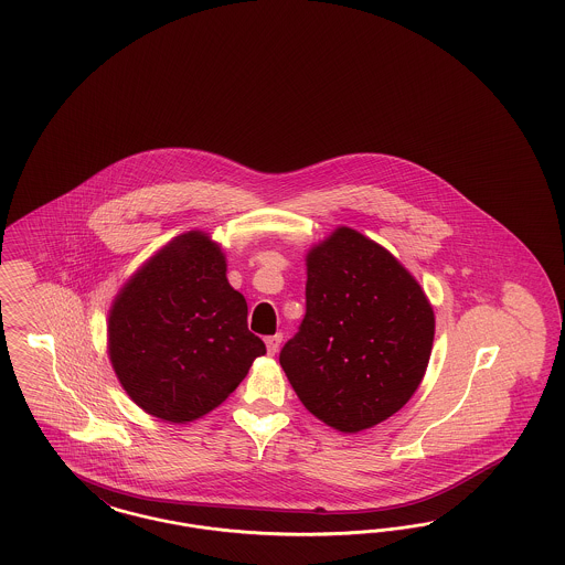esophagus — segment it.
<instances>
[{"label":"esophagus","mask_w":565,"mask_h":565,"mask_svg":"<svg viewBox=\"0 0 565 565\" xmlns=\"http://www.w3.org/2000/svg\"><path fill=\"white\" fill-rule=\"evenodd\" d=\"M281 333H275V335H269V338H265V343H267V352L274 356L275 352L279 350V343H281Z\"/></svg>","instance_id":"1"}]
</instances>
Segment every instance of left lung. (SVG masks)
I'll use <instances>...</instances> for the list:
<instances>
[{
	"mask_svg": "<svg viewBox=\"0 0 565 565\" xmlns=\"http://www.w3.org/2000/svg\"><path fill=\"white\" fill-rule=\"evenodd\" d=\"M435 338L420 284L352 227L307 255V315L279 364L300 402L342 433L375 427L418 390Z\"/></svg>",
	"mask_w": 565,
	"mask_h": 565,
	"instance_id": "1",
	"label": "left lung"
}]
</instances>
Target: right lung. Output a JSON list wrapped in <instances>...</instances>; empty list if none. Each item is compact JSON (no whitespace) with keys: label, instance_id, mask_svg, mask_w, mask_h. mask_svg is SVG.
<instances>
[{"label":"right lung","instance_id":"obj_1","mask_svg":"<svg viewBox=\"0 0 565 565\" xmlns=\"http://www.w3.org/2000/svg\"><path fill=\"white\" fill-rule=\"evenodd\" d=\"M205 232L171 239L116 296L107 352L121 387L147 414L190 423L217 408L263 356L248 307Z\"/></svg>","mask_w":565,"mask_h":565}]
</instances>
